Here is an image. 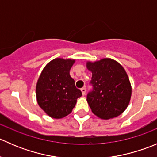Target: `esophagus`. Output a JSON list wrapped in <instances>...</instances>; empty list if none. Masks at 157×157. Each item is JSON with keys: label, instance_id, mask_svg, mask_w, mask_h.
I'll use <instances>...</instances> for the list:
<instances>
[{"label": "esophagus", "instance_id": "1", "mask_svg": "<svg viewBox=\"0 0 157 157\" xmlns=\"http://www.w3.org/2000/svg\"><path fill=\"white\" fill-rule=\"evenodd\" d=\"M86 88H85V87H83V88H81V92H82V94H83V96H84V95L86 94Z\"/></svg>", "mask_w": 157, "mask_h": 157}]
</instances>
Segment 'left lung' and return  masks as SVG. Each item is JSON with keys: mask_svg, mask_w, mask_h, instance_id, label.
<instances>
[{"mask_svg": "<svg viewBox=\"0 0 157 157\" xmlns=\"http://www.w3.org/2000/svg\"><path fill=\"white\" fill-rule=\"evenodd\" d=\"M86 67L92 72L93 90L86 100L93 113L102 119L121 115L131 96V83L124 67L111 58L88 61Z\"/></svg>", "mask_w": 157, "mask_h": 157, "instance_id": "left-lung-1", "label": "left lung"}]
</instances>
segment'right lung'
Segmentation results:
<instances>
[{"label": "right lung", "mask_w": 157, "mask_h": 157, "mask_svg": "<svg viewBox=\"0 0 157 157\" xmlns=\"http://www.w3.org/2000/svg\"><path fill=\"white\" fill-rule=\"evenodd\" d=\"M74 59L55 58L42 70L36 84V99L40 108L53 118H61L72 112L82 93L74 84L70 70Z\"/></svg>", "instance_id": "1"}]
</instances>
